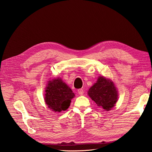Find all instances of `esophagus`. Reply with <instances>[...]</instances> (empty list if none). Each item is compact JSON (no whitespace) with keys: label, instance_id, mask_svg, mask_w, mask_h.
Returning a JSON list of instances; mask_svg holds the SVG:
<instances>
[{"label":"esophagus","instance_id":"obj_1","mask_svg":"<svg viewBox=\"0 0 152 152\" xmlns=\"http://www.w3.org/2000/svg\"><path fill=\"white\" fill-rule=\"evenodd\" d=\"M78 93H79V95H83L84 93V91L82 89H79L78 90Z\"/></svg>","mask_w":152,"mask_h":152}]
</instances>
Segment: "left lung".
Listing matches in <instances>:
<instances>
[{"label": "left lung", "instance_id": "1", "mask_svg": "<svg viewBox=\"0 0 152 152\" xmlns=\"http://www.w3.org/2000/svg\"><path fill=\"white\" fill-rule=\"evenodd\" d=\"M88 94L98 107L106 111L111 110L117 102L118 93L112 80L99 77L89 89Z\"/></svg>", "mask_w": 152, "mask_h": 152}]
</instances>
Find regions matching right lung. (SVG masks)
Segmentation results:
<instances>
[{"instance_id":"right-lung-1","label":"right lung","mask_w":152,"mask_h":152,"mask_svg":"<svg viewBox=\"0 0 152 152\" xmlns=\"http://www.w3.org/2000/svg\"><path fill=\"white\" fill-rule=\"evenodd\" d=\"M45 102L53 111L60 112L70 107L75 94L72 89L60 79L50 80L45 90Z\"/></svg>"}]
</instances>
